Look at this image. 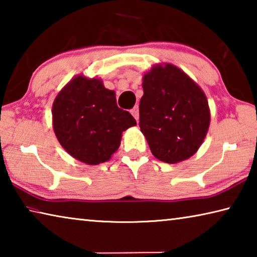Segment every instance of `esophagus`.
I'll return each instance as SVG.
<instances>
[{
	"mask_svg": "<svg viewBox=\"0 0 257 257\" xmlns=\"http://www.w3.org/2000/svg\"><path fill=\"white\" fill-rule=\"evenodd\" d=\"M132 114L134 115V118L136 119V121L138 122V119H139V108H138V106H135L134 108H132Z\"/></svg>",
	"mask_w": 257,
	"mask_h": 257,
	"instance_id": "obj_1",
	"label": "esophagus"
}]
</instances>
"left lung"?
Segmentation results:
<instances>
[{
	"label": "left lung",
	"mask_w": 257,
	"mask_h": 257,
	"mask_svg": "<svg viewBox=\"0 0 257 257\" xmlns=\"http://www.w3.org/2000/svg\"><path fill=\"white\" fill-rule=\"evenodd\" d=\"M143 88L139 127L155 158L177 163L196 153L210 125L207 99L196 82L165 64L146 73Z\"/></svg>",
	"instance_id": "obj_1"
}]
</instances>
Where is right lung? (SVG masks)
I'll list each match as a JSON object with an SVG mask.
<instances>
[{
  "mask_svg": "<svg viewBox=\"0 0 257 257\" xmlns=\"http://www.w3.org/2000/svg\"><path fill=\"white\" fill-rule=\"evenodd\" d=\"M53 128L58 141L73 158L87 164L110 160L121 134L136 125L128 111L116 105L115 94L101 80L77 76L53 103Z\"/></svg>",
  "mask_w": 257,
  "mask_h": 257,
  "instance_id": "obj_1",
  "label": "right lung"
}]
</instances>
